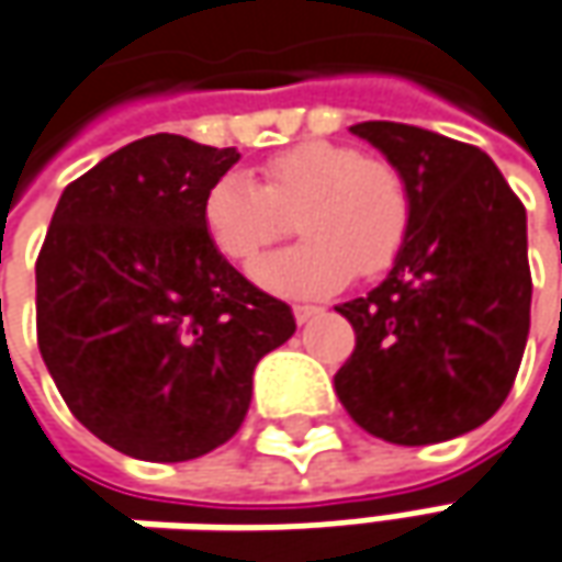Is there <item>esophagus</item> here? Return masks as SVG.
<instances>
[{
    "mask_svg": "<svg viewBox=\"0 0 562 562\" xmlns=\"http://www.w3.org/2000/svg\"><path fill=\"white\" fill-rule=\"evenodd\" d=\"M292 314H295L299 323H307V319L319 317V314H323V307H319V304H295V307H292Z\"/></svg>",
    "mask_w": 562,
    "mask_h": 562,
    "instance_id": "obj_1",
    "label": "esophagus"
}]
</instances>
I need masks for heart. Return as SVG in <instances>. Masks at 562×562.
I'll use <instances>...</instances> for the list:
<instances>
[{
	"label": "heart",
	"instance_id": "b5f03b06",
	"mask_svg": "<svg viewBox=\"0 0 562 562\" xmlns=\"http://www.w3.org/2000/svg\"><path fill=\"white\" fill-rule=\"evenodd\" d=\"M299 214L304 243L270 255L255 280L277 295H329L358 277L385 273L404 251L414 195L401 170L358 146L307 139L261 165V186L223 173L202 199L204 236L217 255L248 267L289 233Z\"/></svg>",
	"mask_w": 562,
	"mask_h": 562
}]
</instances>
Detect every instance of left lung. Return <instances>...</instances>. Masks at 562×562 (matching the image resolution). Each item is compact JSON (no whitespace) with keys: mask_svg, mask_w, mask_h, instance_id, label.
I'll return each instance as SVG.
<instances>
[{"mask_svg":"<svg viewBox=\"0 0 562 562\" xmlns=\"http://www.w3.org/2000/svg\"><path fill=\"white\" fill-rule=\"evenodd\" d=\"M351 133L401 170L414 223L389 280L339 304L355 351L336 395L370 436L436 445L510 395L532 307L526 207L482 148L395 121Z\"/></svg>","mask_w":562,"mask_h":562,"instance_id":"1","label":"left lung"}]
</instances>
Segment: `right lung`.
Listing matches in <instances>:
<instances>
[{"label":"right lung","instance_id":"right-lung-1","mask_svg":"<svg viewBox=\"0 0 562 562\" xmlns=\"http://www.w3.org/2000/svg\"><path fill=\"white\" fill-rule=\"evenodd\" d=\"M236 148L136 139L61 192L36 258V341L68 411L114 451L195 460L239 432L258 360L295 333L204 236Z\"/></svg>","mask_w":562,"mask_h":562}]
</instances>
